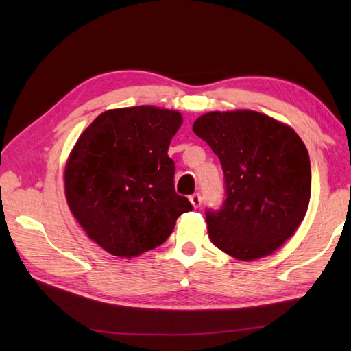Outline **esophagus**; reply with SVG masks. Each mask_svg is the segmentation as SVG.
Returning <instances> with one entry per match:
<instances>
[{"mask_svg": "<svg viewBox=\"0 0 351 351\" xmlns=\"http://www.w3.org/2000/svg\"><path fill=\"white\" fill-rule=\"evenodd\" d=\"M190 202L195 208H199L200 205H202V196H200L199 193H195V195L190 196Z\"/></svg>", "mask_w": 351, "mask_h": 351, "instance_id": "34e87169", "label": "esophagus"}]
</instances>
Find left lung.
I'll use <instances>...</instances> for the list:
<instances>
[{
    "instance_id": "left-lung-1",
    "label": "left lung",
    "mask_w": 351,
    "mask_h": 351,
    "mask_svg": "<svg viewBox=\"0 0 351 351\" xmlns=\"http://www.w3.org/2000/svg\"><path fill=\"white\" fill-rule=\"evenodd\" d=\"M219 156L225 200L208 208L214 245L241 261L278 250L299 228L311 199V161L294 130L250 110L206 113L193 125Z\"/></svg>"
}]
</instances>
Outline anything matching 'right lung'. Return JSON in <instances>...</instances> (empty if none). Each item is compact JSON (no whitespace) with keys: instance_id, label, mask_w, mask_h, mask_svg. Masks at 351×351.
I'll use <instances>...</instances> for the list:
<instances>
[{"instance_id":"obj_1","label":"right lung","mask_w":351,"mask_h":351,"mask_svg":"<svg viewBox=\"0 0 351 351\" xmlns=\"http://www.w3.org/2000/svg\"><path fill=\"white\" fill-rule=\"evenodd\" d=\"M181 123L173 110H108L71 152L68 205L88 238L111 255L132 258L158 247L176 219L193 210L175 191V162L167 155Z\"/></svg>"}]
</instances>
